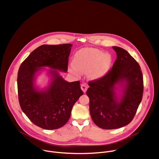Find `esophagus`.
I'll return each instance as SVG.
<instances>
[{
    "label": "esophagus",
    "instance_id": "obj_1",
    "mask_svg": "<svg viewBox=\"0 0 159 159\" xmlns=\"http://www.w3.org/2000/svg\"><path fill=\"white\" fill-rule=\"evenodd\" d=\"M87 88H88V86L86 84H82L81 85V89H82V90L83 91L84 93L86 92V91L87 90Z\"/></svg>",
    "mask_w": 159,
    "mask_h": 159
}]
</instances>
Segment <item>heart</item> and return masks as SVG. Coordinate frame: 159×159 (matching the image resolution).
Instances as JSON below:
<instances>
[{
  "mask_svg": "<svg viewBox=\"0 0 159 159\" xmlns=\"http://www.w3.org/2000/svg\"><path fill=\"white\" fill-rule=\"evenodd\" d=\"M75 66L69 68V72L79 76L80 73H87L92 80L103 77L108 71L111 63V57L108 54L97 49L84 48L79 50L74 57Z\"/></svg>",
  "mask_w": 159,
  "mask_h": 159,
  "instance_id": "1",
  "label": "heart"
}]
</instances>
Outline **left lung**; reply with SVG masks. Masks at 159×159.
I'll use <instances>...</instances> for the list:
<instances>
[{
    "mask_svg": "<svg viewBox=\"0 0 159 159\" xmlns=\"http://www.w3.org/2000/svg\"><path fill=\"white\" fill-rule=\"evenodd\" d=\"M117 58L107 74L89 82L87 95L94 123L104 129L128 125L141 102L144 84L141 67L125 49L113 46ZM120 91L117 94L116 91Z\"/></svg>",
    "mask_w": 159,
    "mask_h": 159,
    "instance_id": "obj_1",
    "label": "left lung"
}]
</instances>
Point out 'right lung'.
I'll return each mask as SVG.
<instances>
[{
    "mask_svg": "<svg viewBox=\"0 0 159 159\" xmlns=\"http://www.w3.org/2000/svg\"><path fill=\"white\" fill-rule=\"evenodd\" d=\"M71 44H43L35 49L21 63L17 87L20 107L35 125L48 130L62 127L68 121L74 105L83 95L80 82H68L59 71H67ZM43 67H49L50 84L40 89L35 79Z\"/></svg>",
    "mask_w": 159,
    "mask_h": 159,
    "instance_id": "add662e5",
    "label": "right lung"
}]
</instances>
